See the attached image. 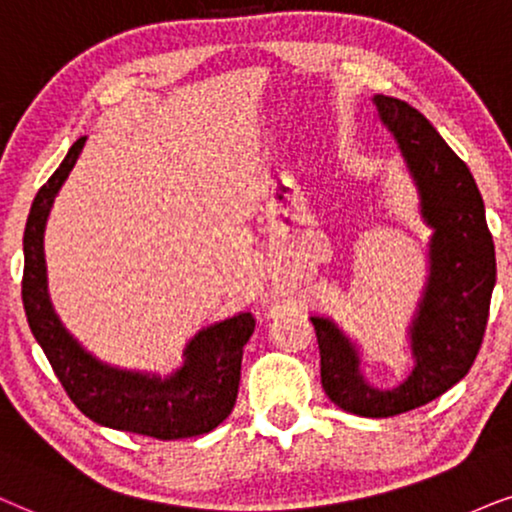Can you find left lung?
I'll return each mask as SVG.
<instances>
[{"mask_svg": "<svg viewBox=\"0 0 512 512\" xmlns=\"http://www.w3.org/2000/svg\"><path fill=\"white\" fill-rule=\"evenodd\" d=\"M372 102L405 156L421 217L433 229L428 283L410 325L414 370L391 391L374 388L360 374L356 344L330 318L313 316L311 323L327 398L358 417L384 419L431 403L473 367L489 318L496 257L485 203L466 163L419 109L388 95Z\"/></svg>", "mask_w": 512, "mask_h": 512, "instance_id": "left-lung-1", "label": "left lung"}]
</instances>
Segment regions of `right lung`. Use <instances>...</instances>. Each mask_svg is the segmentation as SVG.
I'll return each instance as SVG.
<instances>
[{
  "label": "right lung",
  "instance_id": "1",
  "mask_svg": "<svg viewBox=\"0 0 512 512\" xmlns=\"http://www.w3.org/2000/svg\"><path fill=\"white\" fill-rule=\"evenodd\" d=\"M86 135L74 142L49 182L34 196L23 236V306L34 339L70 395L95 424L156 440L194 438L220 426L234 410L241 381L243 346L255 332V318L238 313L196 335L185 349V363L170 377L119 370L93 358L53 311L46 288L44 229L53 199L84 149Z\"/></svg>",
  "mask_w": 512,
  "mask_h": 512
}]
</instances>
